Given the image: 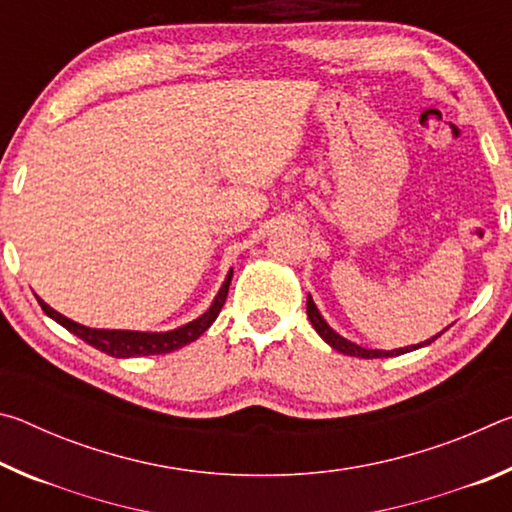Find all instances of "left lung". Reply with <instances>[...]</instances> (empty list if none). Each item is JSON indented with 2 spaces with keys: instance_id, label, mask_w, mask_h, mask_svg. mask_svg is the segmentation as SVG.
<instances>
[{
  "instance_id": "1",
  "label": "left lung",
  "mask_w": 512,
  "mask_h": 512,
  "mask_svg": "<svg viewBox=\"0 0 512 512\" xmlns=\"http://www.w3.org/2000/svg\"><path fill=\"white\" fill-rule=\"evenodd\" d=\"M307 316H309L311 325H314L316 332L320 334V339H323L327 345H332L334 350H339V352H343V354H348V357H361V359H384V357H397V354H404V352L418 350V348H422V345H429V343L436 341L440 334H443V332H440V334L433 336V339L424 341V343H418V345H411V348H400V350H368V348H361V345L352 343V341H348V339H343L341 334H336L334 329L325 323V318L320 316V311H318V307H316V302H314V298H311V296H307Z\"/></svg>"
}]
</instances>
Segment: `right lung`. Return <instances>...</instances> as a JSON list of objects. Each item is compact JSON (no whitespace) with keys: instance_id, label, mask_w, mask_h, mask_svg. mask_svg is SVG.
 <instances>
[{"instance_id":"1","label":"right lung","mask_w":512,"mask_h":512,"mask_svg":"<svg viewBox=\"0 0 512 512\" xmlns=\"http://www.w3.org/2000/svg\"><path fill=\"white\" fill-rule=\"evenodd\" d=\"M230 280H232V271L225 277V282L221 284L219 293H216L214 302L210 309L205 311L203 316H198L192 323H187L178 329H171V332H131V329H92L85 327L81 323H74L67 316L58 314L56 309H51L45 300H40L38 296V305L49 318H54L58 325H63L69 332L79 336L92 348H97L101 352L110 354V357L117 359H128V357H149V354H167L173 350H180L183 345L196 341L207 327H210L216 316H219L221 307L225 305V298H228V289H230Z\"/></svg>"}]
</instances>
